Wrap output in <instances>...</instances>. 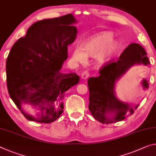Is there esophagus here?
Segmentation results:
<instances>
[{"label":"esophagus","instance_id":"34e87169","mask_svg":"<svg viewBox=\"0 0 156 156\" xmlns=\"http://www.w3.org/2000/svg\"><path fill=\"white\" fill-rule=\"evenodd\" d=\"M89 76H90V73H89L88 71H85L82 73V75H81V78H82L83 80H86V79H87L89 78Z\"/></svg>","mask_w":156,"mask_h":156}]
</instances>
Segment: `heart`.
I'll list each match as a JSON object with an SVG mask.
<instances>
[{"label":"heart","mask_w":156,"mask_h":156,"mask_svg":"<svg viewBox=\"0 0 156 156\" xmlns=\"http://www.w3.org/2000/svg\"><path fill=\"white\" fill-rule=\"evenodd\" d=\"M119 44L113 39L111 33L104 32L87 39L83 47L77 46L72 52V58L74 61L85 63L87 56L96 57L98 65L107 64L117 53Z\"/></svg>","instance_id":"heart-1"}]
</instances>
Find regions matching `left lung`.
<instances>
[{
	"mask_svg": "<svg viewBox=\"0 0 156 156\" xmlns=\"http://www.w3.org/2000/svg\"><path fill=\"white\" fill-rule=\"evenodd\" d=\"M147 53L140 44L133 43L127 46L117 61L107 63L99 70V76L91 77L87 84L90 91L89 110L96 120L102 123L121 122L133 115L139 105L131 107L119 100L115 96V83L131 66L137 65L148 66L150 64ZM142 85L144 90L149 84L144 79Z\"/></svg>",
	"mask_w": 156,
	"mask_h": 156,
	"instance_id": "obj_1",
	"label": "left lung"
}]
</instances>
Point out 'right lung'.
<instances>
[{"label": "right lung", "instance_id": "1", "mask_svg": "<svg viewBox=\"0 0 156 156\" xmlns=\"http://www.w3.org/2000/svg\"><path fill=\"white\" fill-rule=\"evenodd\" d=\"M76 22L71 14L39 21L12 47L6 62L7 90L27 119L45 123L58 119L65 92L79 83L76 73L60 71L68 58V46L76 39L77 28L72 25ZM24 105L40 112L25 113Z\"/></svg>", "mask_w": 156, "mask_h": 156}]
</instances>
